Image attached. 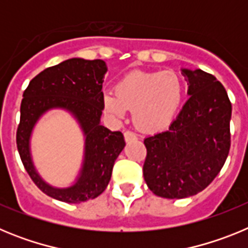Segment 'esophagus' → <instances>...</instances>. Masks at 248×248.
Instances as JSON below:
<instances>
[{"label": "esophagus", "mask_w": 248, "mask_h": 248, "mask_svg": "<svg viewBox=\"0 0 248 248\" xmlns=\"http://www.w3.org/2000/svg\"><path fill=\"white\" fill-rule=\"evenodd\" d=\"M124 139H125V141H131V140L137 139V135H135L133 131L126 130L124 131Z\"/></svg>", "instance_id": "1"}]
</instances>
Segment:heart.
<instances>
[{"instance_id": "obj_1", "label": "heart", "mask_w": 248, "mask_h": 248, "mask_svg": "<svg viewBox=\"0 0 248 248\" xmlns=\"http://www.w3.org/2000/svg\"><path fill=\"white\" fill-rule=\"evenodd\" d=\"M184 98L183 80L175 72L134 71L115 85V93L103 94V109L122 120L133 109L135 125L144 131H159L172 122Z\"/></svg>"}]
</instances>
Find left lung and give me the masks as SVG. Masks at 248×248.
Wrapping results in <instances>:
<instances>
[{"label": "left lung", "mask_w": 248, "mask_h": 248, "mask_svg": "<svg viewBox=\"0 0 248 248\" xmlns=\"http://www.w3.org/2000/svg\"><path fill=\"white\" fill-rule=\"evenodd\" d=\"M190 98L168 130L144 139V180L160 198L185 199L206 189L231 145V102L223 85L201 69H183Z\"/></svg>", "instance_id": "left-lung-1"}]
</instances>
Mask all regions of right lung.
Instances as JSON below:
<instances>
[{
  "label": "right lung",
  "mask_w": 248,
  "mask_h": 248,
  "mask_svg": "<svg viewBox=\"0 0 248 248\" xmlns=\"http://www.w3.org/2000/svg\"><path fill=\"white\" fill-rule=\"evenodd\" d=\"M104 61L71 58L49 67L31 80L21 103L17 149L26 171L41 191L56 200L79 203L98 198L108 186L117 157L125 146L120 131L100 124ZM50 108H64L80 123L85 134V159L76 183L53 188L39 176L31 161L29 140L35 123Z\"/></svg>",
  "instance_id": "right-lung-1"
}]
</instances>
